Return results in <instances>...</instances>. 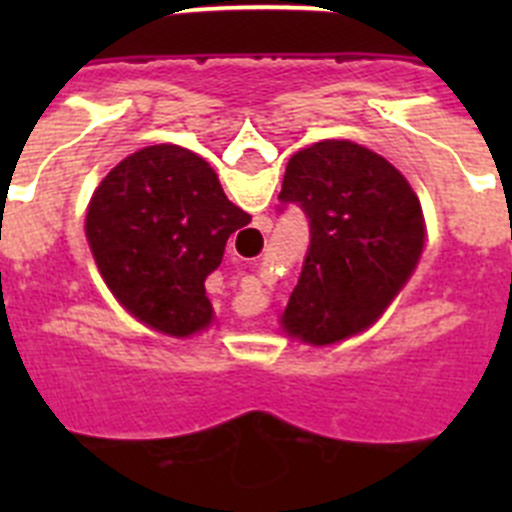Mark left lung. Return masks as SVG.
<instances>
[{
	"label": "left lung",
	"mask_w": 512,
	"mask_h": 512,
	"mask_svg": "<svg viewBox=\"0 0 512 512\" xmlns=\"http://www.w3.org/2000/svg\"><path fill=\"white\" fill-rule=\"evenodd\" d=\"M279 202L310 223L282 328L330 346L377 323L423 253V210L408 179L351 140H320L289 158Z\"/></svg>",
	"instance_id": "8db88e82"
}]
</instances>
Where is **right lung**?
Masks as SVG:
<instances>
[{
	"label": "right lung",
	"mask_w": 512,
	"mask_h": 512,
	"mask_svg": "<svg viewBox=\"0 0 512 512\" xmlns=\"http://www.w3.org/2000/svg\"><path fill=\"white\" fill-rule=\"evenodd\" d=\"M251 215L225 197L205 158L179 146L130 153L104 176L87 212V241L104 284L135 318L166 336L205 330V279L230 233Z\"/></svg>",
	"instance_id": "add662e5"
}]
</instances>
